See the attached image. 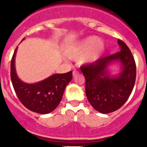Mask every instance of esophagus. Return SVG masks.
I'll use <instances>...</instances> for the list:
<instances>
[{"label": "esophagus", "instance_id": "1", "mask_svg": "<svg viewBox=\"0 0 147 147\" xmlns=\"http://www.w3.org/2000/svg\"><path fill=\"white\" fill-rule=\"evenodd\" d=\"M78 73H79V71H77V70H74V71H72V76H73V77H76L77 75H78Z\"/></svg>", "mask_w": 147, "mask_h": 147}]
</instances>
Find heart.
Masks as SVG:
<instances>
[{"label": "heart", "mask_w": 147, "mask_h": 147, "mask_svg": "<svg viewBox=\"0 0 147 147\" xmlns=\"http://www.w3.org/2000/svg\"><path fill=\"white\" fill-rule=\"evenodd\" d=\"M105 51V43L96 36H88L78 40L66 49V55L69 59L78 60L83 63L96 61Z\"/></svg>", "instance_id": "1"}]
</instances>
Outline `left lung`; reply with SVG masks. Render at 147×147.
I'll return each instance as SVG.
<instances>
[{
  "label": "left lung",
  "instance_id": "obj_1",
  "mask_svg": "<svg viewBox=\"0 0 147 147\" xmlns=\"http://www.w3.org/2000/svg\"><path fill=\"white\" fill-rule=\"evenodd\" d=\"M121 51L100 58L95 62L81 66L85 78V93L94 109L102 114L115 111L124 105L133 91L136 81V63L130 49L122 40H117ZM120 61L121 71L110 76L107 67Z\"/></svg>",
  "mask_w": 147,
  "mask_h": 147
}]
</instances>
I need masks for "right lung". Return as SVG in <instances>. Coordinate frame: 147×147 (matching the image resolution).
<instances>
[{
    "mask_svg": "<svg viewBox=\"0 0 147 147\" xmlns=\"http://www.w3.org/2000/svg\"><path fill=\"white\" fill-rule=\"evenodd\" d=\"M17 49V47L10 63V78L15 92L27 109L40 114H49L56 108L62 100L65 88L72 78V71L54 74L34 84L25 83L18 78L15 69Z\"/></svg>",
    "mask_w": 147,
    "mask_h": 147,
    "instance_id": "right-lung-1",
    "label": "right lung"
}]
</instances>
